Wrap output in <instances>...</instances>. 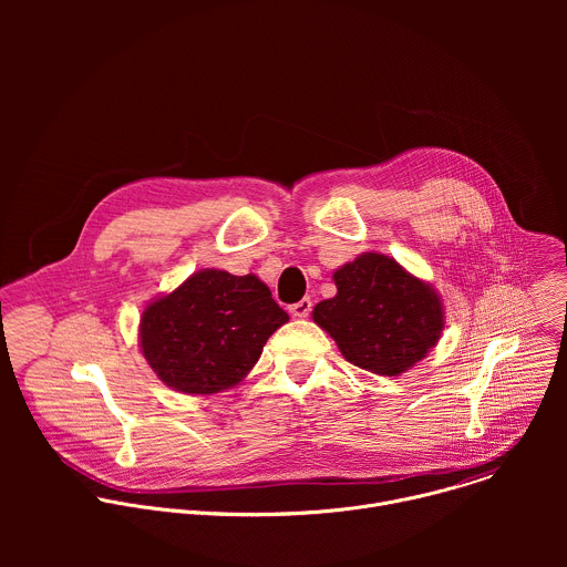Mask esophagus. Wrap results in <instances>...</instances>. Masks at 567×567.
<instances>
[{"instance_id": "34e87169", "label": "esophagus", "mask_w": 567, "mask_h": 567, "mask_svg": "<svg viewBox=\"0 0 567 567\" xmlns=\"http://www.w3.org/2000/svg\"><path fill=\"white\" fill-rule=\"evenodd\" d=\"M311 305H313V302H311L309 298H302V300H298V302L289 305V313H291V316H296V318H305V316H309Z\"/></svg>"}]
</instances>
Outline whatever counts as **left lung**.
Here are the masks:
<instances>
[{"instance_id": "1", "label": "left lung", "mask_w": 567, "mask_h": 567, "mask_svg": "<svg viewBox=\"0 0 567 567\" xmlns=\"http://www.w3.org/2000/svg\"><path fill=\"white\" fill-rule=\"evenodd\" d=\"M337 296L313 320L341 354L374 374L394 377L422 361L444 328L440 296L392 258L363 254L334 274Z\"/></svg>"}]
</instances>
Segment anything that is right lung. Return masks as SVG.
Here are the masks:
<instances>
[{
    "mask_svg": "<svg viewBox=\"0 0 567 567\" xmlns=\"http://www.w3.org/2000/svg\"><path fill=\"white\" fill-rule=\"evenodd\" d=\"M287 320L256 276L204 269L145 307L141 350L166 385L213 394L247 377Z\"/></svg>",
    "mask_w": 567,
    "mask_h": 567,
    "instance_id": "right-lung-1",
    "label": "right lung"
}]
</instances>
